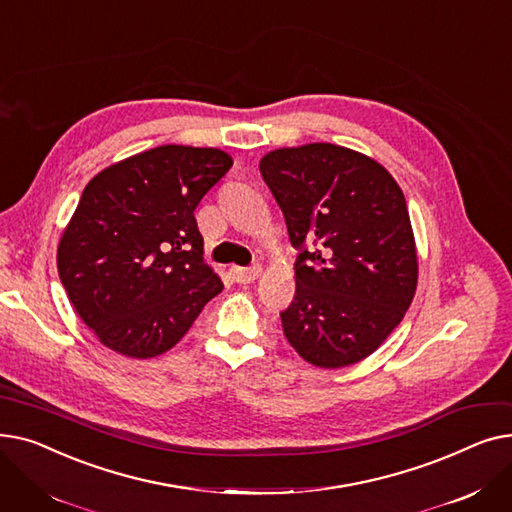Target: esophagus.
I'll list each match as a JSON object with an SVG mask.
<instances>
[{"label":"esophagus","mask_w":512,"mask_h":512,"mask_svg":"<svg viewBox=\"0 0 512 512\" xmlns=\"http://www.w3.org/2000/svg\"><path fill=\"white\" fill-rule=\"evenodd\" d=\"M263 272L261 265H251V267H230V276L234 278V282L238 284H251L255 282Z\"/></svg>","instance_id":"esophagus-1"}]
</instances>
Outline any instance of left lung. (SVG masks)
Segmentation results:
<instances>
[{
    "label": "left lung",
    "mask_w": 512,
    "mask_h": 512,
    "mask_svg": "<svg viewBox=\"0 0 512 512\" xmlns=\"http://www.w3.org/2000/svg\"><path fill=\"white\" fill-rule=\"evenodd\" d=\"M259 170L301 251L294 301L280 313L290 346L324 369L363 361L415 297L419 263L405 195L378 161L332 143L274 149Z\"/></svg>",
    "instance_id": "left-lung-1"
}]
</instances>
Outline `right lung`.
<instances>
[{"mask_svg":"<svg viewBox=\"0 0 512 512\" xmlns=\"http://www.w3.org/2000/svg\"><path fill=\"white\" fill-rule=\"evenodd\" d=\"M232 168L213 147L161 145L101 170L58 245V272L78 317L130 359L164 355L222 292L203 261L195 209Z\"/></svg>","mask_w":512,"mask_h":512,"instance_id":"right-lung-1","label":"right lung"}]
</instances>
